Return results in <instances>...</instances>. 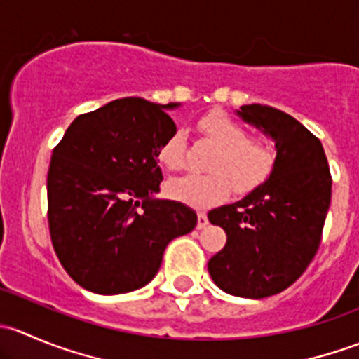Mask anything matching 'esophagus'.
I'll return each mask as SVG.
<instances>
[{"instance_id": "34e87169", "label": "esophagus", "mask_w": 359, "mask_h": 359, "mask_svg": "<svg viewBox=\"0 0 359 359\" xmlns=\"http://www.w3.org/2000/svg\"><path fill=\"white\" fill-rule=\"evenodd\" d=\"M208 226V219H206L205 212H198V229H205Z\"/></svg>"}]
</instances>
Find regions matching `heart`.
<instances>
[{
  "instance_id": "1",
  "label": "heart",
  "mask_w": 359,
  "mask_h": 359,
  "mask_svg": "<svg viewBox=\"0 0 359 359\" xmlns=\"http://www.w3.org/2000/svg\"><path fill=\"white\" fill-rule=\"evenodd\" d=\"M198 130L217 151L208 163L212 173L187 175L168 184L166 191L177 201L196 208H208L226 200L231 184L240 194L255 189L269 177L274 156L266 144L248 139L240 123L220 111L205 114L198 121ZM158 159L170 172H179L186 163V139L182 132H173L159 146Z\"/></svg>"
}]
</instances>
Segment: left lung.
Listing matches in <instances>:
<instances>
[{"instance_id":"8db88e82","label":"left lung","mask_w":359,"mask_h":359,"mask_svg":"<svg viewBox=\"0 0 359 359\" xmlns=\"http://www.w3.org/2000/svg\"><path fill=\"white\" fill-rule=\"evenodd\" d=\"M236 114L273 140L276 158L266 182L208 212L210 222L227 234L208 273L229 295L264 299L295 283L316 255L332 175L320 139L290 114L260 104L241 106Z\"/></svg>"}]
</instances>
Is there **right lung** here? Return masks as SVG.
<instances>
[{
    "label": "right lung",
    "mask_w": 359,
    "mask_h": 359,
    "mask_svg": "<svg viewBox=\"0 0 359 359\" xmlns=\"http://www.w3.org/2000/svg\"><path fill=\"white\" fill-rule=\"evenodd\" d=\"M166 106L112 100L78 116L53 149L48 226L69 276L86 290L118 295L156 276L166 245L196 227L194 210L159 200L158 149L177 126Z\"/></svg>",
    "instance_id": "add662e5"
}]
</instances>
